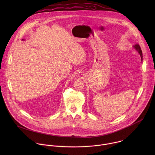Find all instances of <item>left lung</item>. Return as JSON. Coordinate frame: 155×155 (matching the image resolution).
<instances>
[{
    "label": "left lung",
    "mask_w": 155,
    "mask_h": 155,
    "mask_svg": "<svg viewBox=\"0 0 155 155\" xmlns=\"http://www.w3.org/2000/svg\"><path fill=\"white\" fill-rule=\"evenodd\" d=\"M134 47L136 48V50L139 53V54H140V56H141V60H142V50H141V48H140V47L139 46V44H136V45H135V46H134Z\"/></svg>",
    "instance_id": "1"
}]
</instances>
